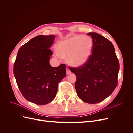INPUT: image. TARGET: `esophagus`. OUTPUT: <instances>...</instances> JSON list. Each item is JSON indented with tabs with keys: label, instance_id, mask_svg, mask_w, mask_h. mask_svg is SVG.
<instances>
[{
	"label": "esophagus",
	"instance_id": "esophagus-1",
	"mask_svg": "<svg viewBox=\"0 0 133 133\" xmlns=\"http://www.w3.org/2000/svg\"><path fill=\"white\" fill-rule=\"evenodd\" d=\"M66 74H70V73H71V71H70V70H69V68H66Z\"/></svg>",
	"mask_w": 133,
	"mask_h": 133
}]
</instances>
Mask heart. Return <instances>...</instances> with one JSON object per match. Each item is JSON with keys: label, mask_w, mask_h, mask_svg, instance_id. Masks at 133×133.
<instances>
[{"label": "heart", "mask_w": 133, "mask_h": 133, "mask_svg": "<svg viewBox=\"0 0 133 133\" xmlns=\"http://www.w3.org/2000/svg\"><path fill=\"white\" fill-rule=\"evenodd\" d=\"M92 47L93 41L90 37L78 35L60 42L58 51L55 50V53L58 58H68V61L71 65L79 66L89 59Z\"/></svg>", "instance_id": "1"}]
</instances>
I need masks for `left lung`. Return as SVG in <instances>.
<instances>
[{
	"instance_id": "1",
	"label": "left lung",
	"mask_w": 133,
	"mask_h": 133,
	"mask_svg": "<svg viewBox=\"0 0 133 133\" xmlns=\"http://www.w3.org/2000/svg\"><path fill=\"white\" fill-rule=\"evenodd\" d=\"M87 34L93 41L92 54L82 66L70 70L76 76L75 88L79 98L96 104L110 95L117 86L120 65L110 41L96 33Z\"/></svg>"
}]
</instances>
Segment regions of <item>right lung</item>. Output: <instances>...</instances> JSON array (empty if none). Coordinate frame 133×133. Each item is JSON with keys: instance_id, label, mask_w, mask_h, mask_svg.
Returning a JSON list of instances; mask_svg holds the SVG:
<instances>
[{"instance_id": "right-lung-1", "label": "right lung", "mask_w": 133, "mask_h": 133, "mask_svg": "<svg viewBox=\"0 0 133 133\" xmlns=\"http://www.w3.org/2000/svg\"><path fill=\"white\" fill-rule=\"evenodd\" d=\"M54 39L53 35L31 39L19 49L14 63V75L22 94L37 105H45L54 99L59 83L66 75L65 64L53 67L49 64L53 54L50 47Z\"/></svg>"}]
</instances>
